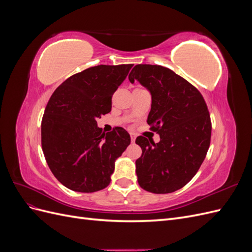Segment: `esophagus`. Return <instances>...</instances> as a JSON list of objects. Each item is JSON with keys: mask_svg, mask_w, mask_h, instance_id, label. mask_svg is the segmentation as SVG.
<instances>
[{"mask_svg": "<svg viewBox=\"0 0 252 252\" xmlns=\"http://www.w3.org/2000/svg\"><path fill=\"white\" fill-rule=\"evenodd\" d=\"M135 138H136L135 133H133V132H130V139H131V142H132V143L135 141Z\"/></svg>", "mask_w": 252, "mask_h": 252, "instance_id": "34e87169", "label": "esophagus"}]
</instances>
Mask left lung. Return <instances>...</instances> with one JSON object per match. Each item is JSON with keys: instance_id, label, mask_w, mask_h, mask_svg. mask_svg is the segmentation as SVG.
Segmentation results:
<instances>
[{"instance_id": "obj_1", "label": "left lung", "mask_w": 252, "mask_h": 252, "mask_svg": "<svg viewBox=\"0 0 252 252\" xmlns=\"http://www.w3.org/2000/svg\"><path fill=\"white\" fill-rule=\"evenodd\" d=\"M129 81H139L151 94L147 123L159 134L155 143L143 135L135 143L139 185L149 192L170 193L184 187L201 167L211 138V121L201 93L179 74L159 65H135Z\"/></svg>"}]
</instances>
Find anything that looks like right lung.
Masks as SVG:
<instances>
[{
	"label": "right lung",
	"instance_id": "obj_1",
	"mask_svg": "<svg viewBox=\"0 0 252 252\" xmlns=\"http://www.w3.org/2000/svg\"><path fill=\"white\" fill-rule=\"evenodd\" d=\"M132 66L87 68L61 84L49 98L41 125L42 149L53 175L73 191L107 187L114 162L130 144L124 128L102 132L96 119L110 112L112 94Z\"/></svg>",
	"mask_w": 252,
	"mask_h": 252
}]
</instances>
